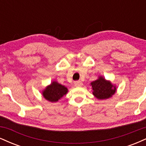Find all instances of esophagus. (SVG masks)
<instances>
[{"label":"esophagus","mask_w":146,"mask_h":146,"mask_svg":"<svg viewBox=\"0 0 146 146\" xmlns=\"http://www.w3.org/2000/svg\"><path fill=\"white\" fill-rule=\"evenodd\" d=\"M74 84L76 87H80V86H82L83 84L81 81H77V82H75Z\"/></svg>","instance_id":"1"}]
</instances>
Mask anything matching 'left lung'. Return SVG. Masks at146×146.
Wrapping results in <instances>:
<instances>
[{
    "mask_svg": "<svg viewBox=\"0 0 146 146\" xmlns=\"http://www.w3.org/2000/svg\"><path fill=\"white\" fill-rule=\"evenodd\" d=\"M93 95L98 100H107L116 93L117 87L110 80H106L103 76H99L95 81L90 82Z\"/></svg>",
    "mask_w": 146,
    "mask_h": 146,
    "instance_id": "left-lung-1",
    "label": "left lung"
}]
</instances>
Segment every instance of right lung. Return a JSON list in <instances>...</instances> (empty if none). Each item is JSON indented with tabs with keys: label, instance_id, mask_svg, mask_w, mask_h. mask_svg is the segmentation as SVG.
I'll return each instance as SVG.
<instances>
[{
	"label": "right lung",
	"instance_id": "add662e5",
	"mask_svg": "<svg viewBox=\"0 0 146 146\" xmlns=\"http://www.w3.org/2000/svg\"><path fill=\"white\" fill-rule=\"evenodd\" d=\"M68 93V88L56 81H53L42 91L45 100L51 102H57Z\"/></svg>",
	"mask_w": 146,
	"mask_h": 146
}]
</instances>
